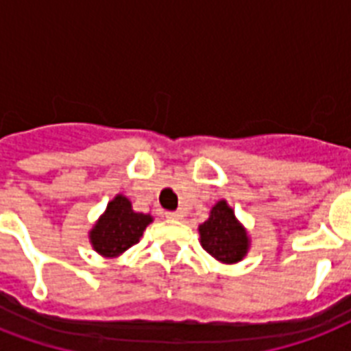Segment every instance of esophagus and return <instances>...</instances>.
<instances>
[{
	"instance_id": "34e87169",
	"label": "esophagus",
	"mask_w": 351,
	"mask_h": 351,
	"mask_svg": "<svg viewBox=\"0 0 351 351\" xmlns=\"http://www.w3.org/2000/svg\"><path fill=\"white\" fill-rule=\"evenodd\" d=\"M184 215L180 213V211H167L165 213V219H169V220H180Z\"/></svg>"
}]
</instances>
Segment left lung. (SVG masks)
<instances>
[{"mask_svg":"<svg viewBox=\"0 0 351 351\" xmlns=\"http://www.w3.org/2000/svg\"><path fill=\"white\" fill-rule=\"evenodd\" d=\"M200 244L209 255L224 264L240 262L250 250V237L226 200L213 206L209 219L198 226Z\"/></svg>","mask_w":351,"mask_h":351,"instance_id":"left-lung-1","label":"left lung"}]
</instances>
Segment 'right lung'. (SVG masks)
<instances>
[{
  "label": "right lung",
  "instance_id": "add662e5",
  "mask_svg": "<svg viewBox=\"0 0 351 351\" xmlns=\"http://www.w3.org/2000/svg\"><path fill=\"white\" fill-rule=\"evenodd\" d=\"M153 222L151 215L132 211L129 198L117 195L107 204L106 213L101 215L95 228L90 230V244L101 256L112 258L138 244L143 231Z\"/></svg>",
  "mask_w": 351,
  "mask_h": 351
}]
</instances>
